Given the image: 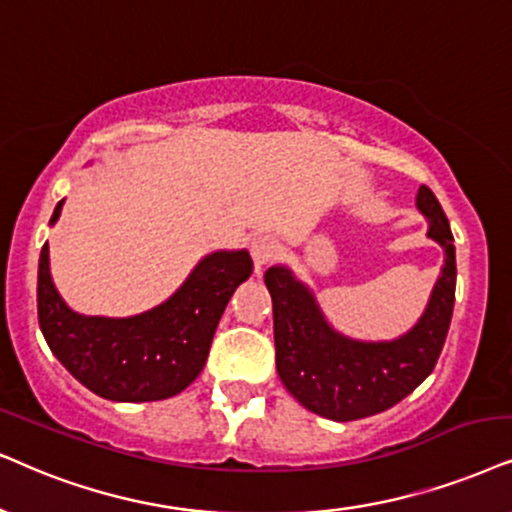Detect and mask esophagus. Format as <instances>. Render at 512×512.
I'll return each mask as SVG.
<instances>
[{"mask_svg": "<svg viewBox=\"0 0 512 512\" xmlns=\"http://www.w3.org/2000/svg\"><path fill=\"white\" fill-rule=\"evenodd\" d=\"M250 255L255 260V267L262 269L278 255V243L271 236H257L250 241Z\"/></svg>", "mask_w": 512, "mask_h": 512, "instance_id": "obj_1", "label": "esophagus"}]
</instances>
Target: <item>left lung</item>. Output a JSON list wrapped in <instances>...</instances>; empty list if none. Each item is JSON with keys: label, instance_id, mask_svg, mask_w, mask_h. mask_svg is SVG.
Listing matches in <instances>:
<instances>
[{"label": "left lung", "instance_id": "left-lung-1", "mask_svg": "<svg viewBox=\"0 0 512 512\" xmlns=\"http://www.w3.org/2000/svg\"><path fill=\"white\" fill-rule=\"evenodd\" d=\"M428 238L444 250L425 312L392 340H357L326 319L307 283L286 264L264 274L274 304L276 371L304 409L347 423L387 411L416 390L442 354L456 300V248L449 219L428 186L416 193Z\"/></svg>", "mask_w": 512, "mask_h": 512}]
</instances>
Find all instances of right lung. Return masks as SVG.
I'll use <instances>...</instances> for the list:
<instances>
[{
  "instance_id": "right-lung-1",
  "label": "right lung",
  "mask_w": 512,
  "mask_h": 512,
  "mask_svg": "<svg viewBox=\"0 0 512 512\" xmlns=\"http://www.w3.org/2000/svg\"><path fill=\"white\" fill-rule=\"evenodd\" d=\"M56 205L49 226L61 217ZM252 274L248 250L205 255L158 307L134 316H84L70 309L40 252L37 314L44 340L75 380L111 401H158L186 390L208 361L226 304Z\"/></svg>"
}]
</instances>
